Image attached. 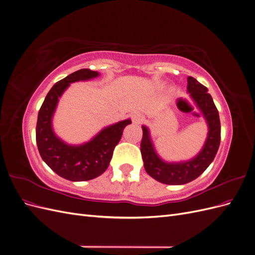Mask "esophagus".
I'll use <instances>...</instances> for the list:
<instances>
[{"label": "esophagus", "instance_id": "esophagus-1", "mask_svg": "<svg viewBox=\"0 0 255 255\" xmlns=\"http://www.w3.org/2000/svg\"><path fill=\"white\" fill-rule=\"evenodd\" d=\"M143 120H144V118L141 114H139V113L132 114V121L134 125H141Z\"/></svg>", "mask_w": 255, "mask_h": 255}]
</instances>
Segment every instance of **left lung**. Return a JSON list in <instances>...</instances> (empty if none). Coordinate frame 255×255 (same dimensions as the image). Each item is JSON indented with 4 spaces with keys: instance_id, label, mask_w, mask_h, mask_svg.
<instances>
[{
    "instance_id": "obj_1",
    "label": "left lung",
    "mask_w": 255,
    "mask_h": 255,
    "mask_svg": "<svg viewBox=\"0 0 255 255\" xmlns=\"http://www.w3.org/2000/svg\"><path fill=\"white\" fill-rule=\"evenodd\" d=\"M207 88L196 79L187 78V92L207 125V136L202 149L187 160L167 161L161 158L153 143L150 129L142 126L141 156L146 173L163 184L183 185L194 181L212 164L220 144V120L217 109Z\"/></svg>"
}]
</instances>
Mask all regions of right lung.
<instances>
[{"instance_id":"obj_1","label":"right lung","mask_w":255,"mask_h":255,"mask_svg":"<svg viewBox=\"0 0 255 255\" xmlns=\"http://www.w3.org/2000/svg\"><path fill=\"white\" fill-rule=\"evenodd\" d=\"M99 75L98 71L89 69H81L69 74L51 88L38 113L36 142L40 156L54 172L72 182L89 181L104 173L123 129L132 123L130 119H126L107 126L90 140L81 144L68 143L54 132V114L59 99L70 84L94 80Z\"/></svg>"}]
</instances>
